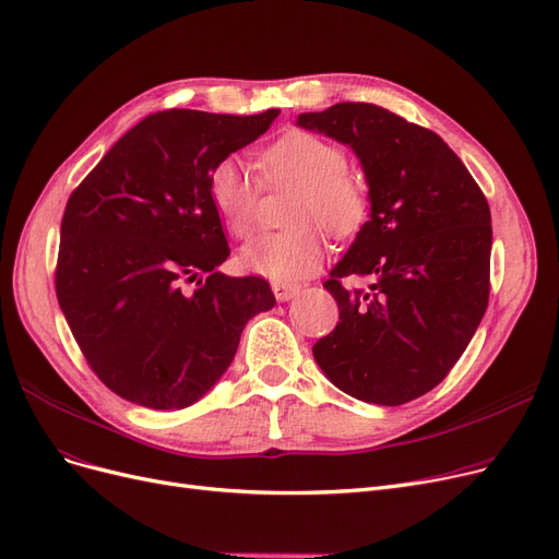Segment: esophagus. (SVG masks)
Wrapping results in <instances>:
<instances>
[{
    "label": "esophagus",
    "instance_id": "34e87169",
    "mask_svg": "<svg viewBox=\"0 0 559 559\" xmlns=\"http://www.w3.org/2000/svg\"><path fill=\"white\" fill-rule=\"evenodd\" d=\"M272 289H274V297H276L278 301H289L293 297H297L299 285H297V283L276 281V283H272Z\"/></svg>",
    "mask_w": 559,
    "mask_h": 559
}]
</instances>
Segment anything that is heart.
I'll list each match as a JSON object with an SVG mask.
<instances>
[{"label": "heart", "instance_id": "heart-1", "mask_svg": "<svg viewBox=\"0 0 559 559\" xmlns=\"http://www.w3.org/2000/svg\"><path fill=\"white\" fill-rule=\"evenodd\" d=\"M262 180L251 168L228 157L212 168L210 193L224 226L239 239L253 233L266 189H297L287 210L293 228L253 237L239 253L245 270L274 278L297 281L324 262L322 228L335 237L358 233L368 219V187L347 171V155L335 143L310 134L289 132L262 155Z\"/></svg>", "mask_w": 559, "mask_h": 559}]
</instances>
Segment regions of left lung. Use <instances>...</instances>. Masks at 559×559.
Masks as SVG:
<instances>
[{
  "label": "left lung",
  "instance_id": "1",
  "mask_svg": "<svg viewBox=\"0 0 559 559\" xmlns=\"http://www.w3.org/2000/svg\"><path fill=\"white\" fill-rule=\"evenodd\" d=\"M297 126L349 145L372 205L324 283L340 322L312 356L356 400H416L448 377L489 306V203L439 134L383 107L337 103L299 114ZM347 275L373 285L347 290Z\"/></svg>",
  "mask_w": 559,
  "mask_h": 559
}]
</instances>
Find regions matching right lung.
Returning a JSON list of instances; mask_svg holds the SVG:
<instances>
[{
  "label": "right lung",
  "mask_w": 559,
  "mask_h": 559,
  "mask_svg": "<svg viewBox=\"0 0 559 559\" xmlns=\"http://www.w3.org/2000/svg\"><path fill=\"white\" fill-rule=\"evenodd\" d=\"M278 114H151L70 193L57 299L88 368L123 400L159 411L199 402L247 322L274 308L264 278L216 272L230 249L210 176Z\"/></svg>",
  "instance_id": "right-lung-1"
}]
</instances>
